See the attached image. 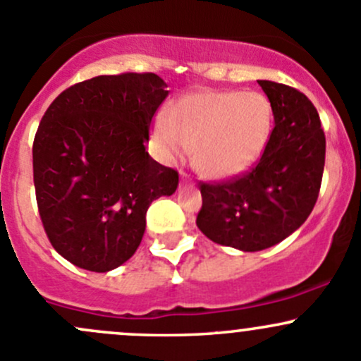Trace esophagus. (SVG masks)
Returning a JSON list of instances; mask_svg holds the SVG:
<instances>
[{
    "mask_svg": "<svg viewBox=\"0 0 361 361\" xmlns=\"http://www.w3.org/2000/svg\"><path fill=\"white\" fill-rule=\"evenodd\" d=\"M180 181H181V185H187V187H190V185H193V181H192L190 178H188L187 174H185V173H181Z\"/></svg>",
    "mask_w": 361,
    "mask_h": 361,
    "instance_id": "esophagus-1",
    "label": "esophagus"
}]
</instances>
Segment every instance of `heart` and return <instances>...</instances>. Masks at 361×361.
I'll return each mask as SVG.
<instances>
[{"label": "heart", "instance_id": "b5f03b06", "mask_svg": "<svg viewBox=\"0 0 361 361\" xmlns=\"http://www.w3.org/2000/svg\"><path fill=\"white\" fill-rule=\"evenodd\" d=\"M271 131V104L259 91L200 90L178 98L168 121H155L152 138L164 161L192 150L193 168L221 181L256 164Z\"/></svg>", "mask_w": 361, "mask_h": 361}]
</instances>
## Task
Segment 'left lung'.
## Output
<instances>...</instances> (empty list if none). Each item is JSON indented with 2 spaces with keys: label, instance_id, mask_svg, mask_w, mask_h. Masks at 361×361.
Listing matches in <instances>:
<instances>
[{
  "label": "left lung",
  "instance_id": "obj_1",
  "mask_svg": "<svg viewBox=\"0 0 361 361\" xmlns=\"http://www.w3.org/2000/svg\"><path fill=\"white\" fill-rule=\"evenodd\" d=\"M257 82L273 109L270 142L244 176L200 185L197 216L207 238L244 252L279 244L308 219L325 166V135L308 97L280 82Z\"/></svg>",
  "mask_w": 361,
  "mask_h": 361
}]
</instances>
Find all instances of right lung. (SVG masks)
Instances as JSON below:
<instances>
[{
  "instance_id": "1",
  "label": "right lung",
  "mask_w": 361,
  "mask_h": 361,
  "mask_svg": "<svg viewBox=\"0 0 361 361\" xmlns=\"http://www.w3.org/2000/svg\"><path fill=\"white\" fill-rule=\"evenodd\" d=\"M157 74L97 75L53 100L32 145L41 221L56 252L105 273L136 252L147 209L173 195L178 173L145 150L169 91Z\"/></svg>"
}]
</instances>
